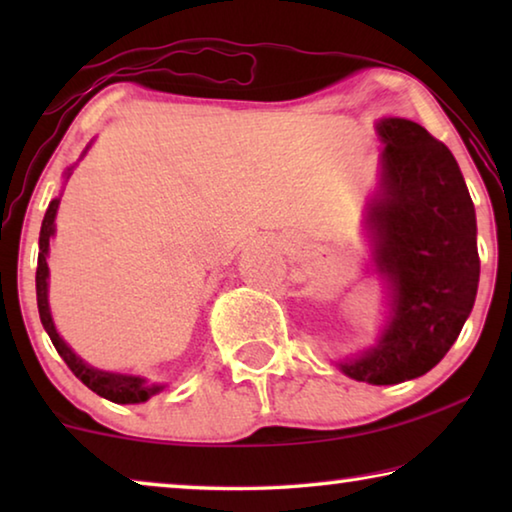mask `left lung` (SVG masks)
I'll list each match as a JSON object with an SVG mask.
<instances>
[{"label": "left lung", "instance_id": "left-lung-1", "mask_svg": "<svg viewBox=\"0 0 512 512\" xmlns=\"http://www.w3.org/2000/svg\"><path fill=\"white\" fill-rule=\"evenodd\" d=\"M381 176L363 225L388 316L372 348L336 363L372 386L422 377L452 348L479 289L476 214L452 151L411 119L377 121Z\"/></svg>", "mask_w": 512, "mask_h": 512}]
</instances>
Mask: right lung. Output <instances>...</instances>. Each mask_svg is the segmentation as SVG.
I'll return each mask as SVG.
<instances>
[{
	"label": "right lung",
	"instance_id": "obj_1",
	"mask_svg": "<svg viewBox=\"0 0 512 512\" xmlns=\"http://www.w3.org/2000/svg\"><path fill=\"white\" fill-rule=\"evenodd\" d=\"M90 149V144H88ZM88 149L83 151V155L88 153ZM81 155V158H83ZM72 169L69 167L65 171V178L72 176ZM60 198H54L49 203L45 219H42V228H40V253H38V271H36V293H38V311H40V320L45 332L49 334L51 343L58 350L60 357L69 366V370L79 377L85 386L90 388L106 400L115 402V404H140L151 400L153 395H158L160 391L167 388V384H149L144 377L140 375H121V372H110V370H99L90 366L88 361H83L79 354H76L69 345L63 341V336L58 334V329L54 325V318H51V309H49V266H47V257H49V241L56 232V212H58Z\"/></svg>",
	"mask_w": 512,
	"mask_h": 512
}]
</instances>
